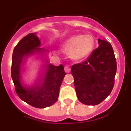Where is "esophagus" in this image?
I'll return each mask as SVG.
<instances>
[{
	"label": "esophagus",
	"mask_w": 131,
	"mask_h": 131,
	"mask_svg": "<svg viewBox=\"0 0 131 131\" xmlns=\"http://www.w3.org/2000/svg\"><path fill=\"white\" fill-rule=\"evenodd\" d=\"M64 71H65V72H67V73H69L70 72V67L69 65H65L64 67Z\"/></svg>",
	"instance_id": "esophagus-1"
}]
</instances>
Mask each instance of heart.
<instances>
[{
	"label": "heart",
	"mask_w": 131,
	"mask_h": 131,
	"mask_svg": "<svg viewBox=\"0 0 131 131\" xmlns=\"http://www.w3.org/2000/svg\"><path fill=\"white\" fill-rule=\"evenodd\" d=\"M94 46L93 37L89 35H77L68 38L63 46L64 51L70 52L72 58L75 59L86 57L92 52Z\"/></svg>",
	"instance_id": "obj_1"
}]
</instances>
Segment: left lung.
<instances>
[{"mask_svg": "<svg viewBox=\"0 0 131 131\" xmlns=\"http://www.w3.org/2000/svg\"><path fill=\"white\" fill-rule=\"evenodd\" d=\"M99 47L84 61L71 68L79 101L86 105H97L108 97L114 86L117 61L112 45L98 40Z\"/></svg>", "mask_w": 131, "mask_h": 131, "instance_id": "left-lung-1", "label": "left lung"}]
</instances>
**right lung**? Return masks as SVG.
I'll list each match as a JSON object with an SVG mask.
<instances>
[{"label":"right lung","mask_w":131,"mask_h":131,"mask_svg":"<svg viewBox=\"0 0 131 131\" xmlns=\"http://www.w3.org/2000/svg\"><path fill=\"white\" fill-rule=\"evenodd\" d=\"M40 45L39 38L33 33L28 34L18 42L12 56L11 77L16 92L21 100L35 108H43L57 101L60 86L66 73L62 64L58 67L48 64L42 85L38 84L28 89L23 88L20 81L23 59L35 51H45L39 48Z\"/></svg>","instance_id":"obj_1"}]
</instances>
